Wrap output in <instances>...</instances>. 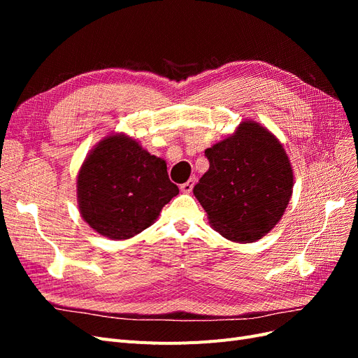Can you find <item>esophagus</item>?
<instances>
[{
    "mask_svg": "<svg viewBox=\"0 0 358 358\" xmlns=\"http://www.w3.org/2000/svg\"><path fill=\"white\" fill-rule=\"evenodd\" d=\"M196 182H197L196 178H189L185 183H182V185H180V191L185 192V194L191 192L192 188H194V185H196Z\"/></svg>",
    "mask_w": 358,
    "mask_h": 358,
    "instance_id": "obj_1",
    "label": "esophagus"
}]
</instances>
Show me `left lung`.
I'll return each mask as SVG.
<instances>
[{"mask_svg": "<svg viewBox=\"0 0 358 358\" xmlns=\"http://www.w3.org/2000/svg\"><path fill=\"white\" fill-rule=\"evenodd\" d=\"M204 154L209 170L192 191L213 230L236 243L262 239L282 218L294 187L282 143L246 119Z\"/></svg>", "mask_w": 358, "mask_h": 358, "instance_id": "8db88e82", "label": "left lung"}]
</instances>
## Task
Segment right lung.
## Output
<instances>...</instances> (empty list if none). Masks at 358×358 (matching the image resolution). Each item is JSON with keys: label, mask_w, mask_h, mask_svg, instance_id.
I'll return each instance as SVG.
<instances>
[{"label": "right lung", "mask_w": 358, "mask_h": 358, "mask_svg": "<svg viewBox=\"0 0 358 358\" xmlns=\"http://www.w3.org/2000/svg\"><path fill=\"white\" fill-rule=\"evenodd\" d=\"M179 194L167 164L124 133L106 136L86 155L78 175L83 221L112 241L131 239L152 225Z\"/></svg>", "instance_id": "obj_1"}]
</instances>
